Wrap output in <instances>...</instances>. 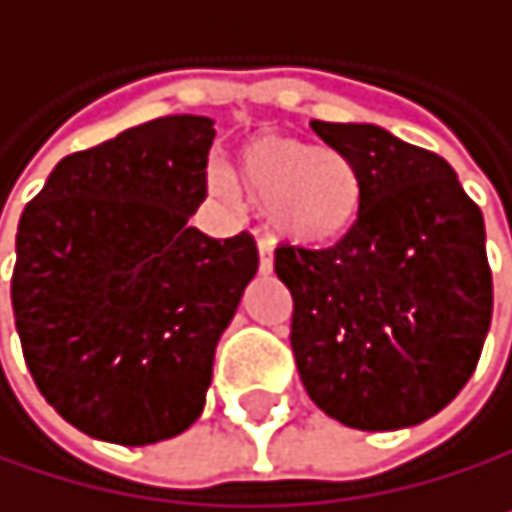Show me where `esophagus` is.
<instances>
[{"mask_svg": "<svg viewBox=\"0 0 512 512\" xmlns=\"http://www.w3.org/2000/svg\"><path fill=\"white\" fill-rule=\"evenodd\" d=\"M271 268H274L271 244H268V241H259V271H262V274H271Z\"/></svg>", "mask_w": 512, "mask_h": 512, "instance_id": "esophagus-1", "label": "esophagus"}]
</instances>
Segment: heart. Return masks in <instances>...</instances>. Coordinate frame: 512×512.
Returning a JSON list of instances; mask_svg holds the SVG:
<instances>
[{
  "label": "heart",
  "instance_id": "obj_1",
  "mask_svg": "<svg viewBox=\"0 0 512 512\" xmlns=\"http://www.w3.org/2000/svg\"><path fill=\"white\" fill-rule=\"evenodd\" d=\"M235 183L256 207H265L271 228L296 247H336L363 216L360 170L339 149L262 134L241 146ZM228 189V183H216Z\"/></svg>",
  "mask_w": 512,
  "mask_h": 512
}]
</instances>
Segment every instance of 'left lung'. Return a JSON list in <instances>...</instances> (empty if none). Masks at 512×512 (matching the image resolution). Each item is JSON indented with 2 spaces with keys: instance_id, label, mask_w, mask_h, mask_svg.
<instances>
[{
  "instance_id": "left-lung-1",
  "label": "left lung",
  "mask_w": 512,
  "mask_h": 512,
  "mask_svg": "<svg viewBox=\"0 0 512 512\" xmlns=\"http://www.w3.org/2000/svg\"><path fill=\"white\" fill-rule=\"evenodd\" d=\"M311 127L354 161L366 198L342 244L274 250L302 385L357 430L421 424L467 385L492 323L482 213L446 158L385 127Z\"/></svg>"
}]
</instances>
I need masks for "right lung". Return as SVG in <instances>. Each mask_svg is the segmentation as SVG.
Listing matches in <instances>:
<instances>
[{
    "mask_svg": "<svg viewBox=\"0 0 512 512\" xmlns=\"http://www.w3.org/2000/svg\"><path fill=\"white\" fill-rule=\"evenodd\" d=\"M213 118L167 115L66 155L20 213L11 308L42 397L82 433L149 446L192 427L216 342L259 268L207 238Z\"/></svg>",
    "mask_w": 512,
    "mask_h": 512,
    "instance_id": "1",
    "label": "right lung"
}]
</instances>
